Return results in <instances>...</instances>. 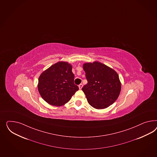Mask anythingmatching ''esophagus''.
Instances as JSON below:
<instances>
[{
	"instance_id": "esophagus-1",
	"label": "esophagus",
	"mask_w": 157,
	"mask_h": 157,
	"mask_svg": "<svg viewBox=\"0 0 157 157\" xmlns=\"http://www.w3.org/2000/svg\"><path fill=\"white\" fill-rule=\"evenodd\" d=\"M82 86H83V85H82V84H80V85H78V88H79V89H80V90H81V89H82Z\"/></svg>"
}]
</instances>
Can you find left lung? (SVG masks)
I'll return each instance as SVG.
<instances>
[{"mask_svg":"<svg viewBox=\"0 0 157 157\" xmlns=\"http://www.w3.org/2000/svg\"><path fill=\"white\" fill-rule=\"evenodd\" d=\"M83 69L88 83L82 90L88 102L96 109L108 107L117 100L121 90L117 72L98 61L84 63Z\"/></svg>","mask_w":157,"mask_h":157,"instance_id":"8db88e82","label":"left lung"}]
</instances>
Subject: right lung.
Returning <instances> with one entry per match:
<instances>
[{"mask_svg":"<svg viewBox=\"0 0 157 157\" xmlns=\"http://www.w3.org/2000/svg\"><path fill=\"white\" fill-rule=\"evenodd\" d=\"M71 64L60 61L42 72L39 77L38 90L46 102L61 106L68 102L78 90L74 84Z\"/></svg>","mask_w":157,"mask_h":157,"instance_id":"right-lung-1","label":"right lung"}]
</instances>
